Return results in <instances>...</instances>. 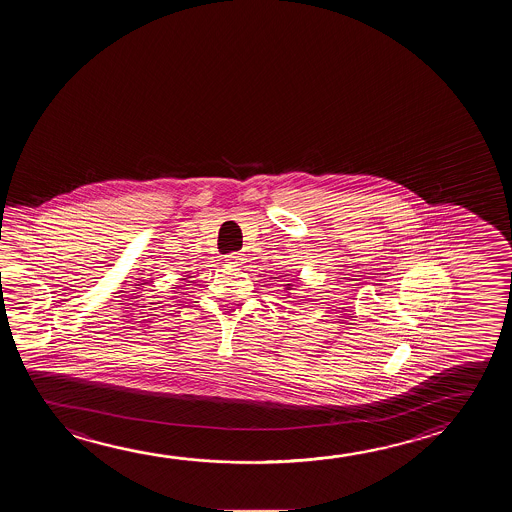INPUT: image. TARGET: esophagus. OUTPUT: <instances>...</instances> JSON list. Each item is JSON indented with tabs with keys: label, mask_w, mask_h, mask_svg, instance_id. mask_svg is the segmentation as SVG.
<instances>
[{
	"label": "esophagus",
	"mask_w": 512,
	"mask_h": 512,
	"mask_svg": "<svg viewBox=\"0 0 512 512\" xmlns=\"http://www.w3.org/2000/svg\"><path fill=\"white\" fill-rule=\"evenodd\" d=\"M227 260H229L230 264H234V266H241L243 262H245V255L243 253H229L227 255Z\"/></svg>",
	"instance_id": "34e87169"
}]
</instances>
